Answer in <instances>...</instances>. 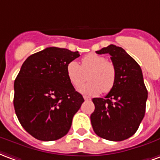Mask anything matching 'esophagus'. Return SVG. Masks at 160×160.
Returning a JSON list of instances; mask_svg holds the SVG:
<instances>
[{"mask_svg":"<svg viewBox=\"0 0 160 160\" xmlns=\"http://www.w3.org/2000/svg\"><path fill=\"white\" fill-rule=\"evenodd\" d=\"M83 99H84L85 101H90V100H91V98L88 97L87 95H84V96H83Z\"/></svg>","mask_w":160,"mask_h":160,"instance_id":"1","label":"esophagus"}]
</instances>
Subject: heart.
Returning <instances> with one entry per match:
<instances>
[{
	"instance_id": "1",
	"label": "heart",
	"mask_w": 160,
	"mask_h": 160,
	"mask_svg": "<svg viewBox=\"0 0 160 160\" xmlns=\"http://www.w3.org/2000/svg\"><path fill=\"white\" fill-rule=\"evenodd\" d=\"M88 72L89 82L79 88L80 93L97 95L102 91L107 93L113 88L117 76L116 67L104 56L90 53L82 59L81 66L75 60L70 61L66 66V76L75 88L83 83Z\"/></svg>"
}]
</instances>
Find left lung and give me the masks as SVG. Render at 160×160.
Masks as SVG:
<instances>
[{"instance_id": "left-lung-1", "label": "left lung", "mask_w": 160, "mask_h": 160, "mask_svg": "<svg viewBox=\"0 0 160 160\" xmlns=\"http://www.w3.org/2000/svg\"><path fill=\"white\" fill-rule=\"evenodd\" d=\"M109 53L116 67V82L105 98H94L93 129L101 138L120 142L132 136L144 118L148 90L142 69L120 47L111 44L96 51Z\"/></svg>"}]
</instances>
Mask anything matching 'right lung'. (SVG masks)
Masks as SVG:
<instances>
[{"mask_svg": "<svg viewBox=\"0 0 160 160\" xmlns=\"http://www.w3.org/2000/svg\"><path fill=\"white\" fill-rule=\"evenodd\" d=\"M80 54L47 48L29 56L14 81L13 106L21 125L36 139L49 142L66 136L84 101L66 76V66Z\"/></svg>", "mask_w": 160, "mask_h": 160, "instance_id": "add662e5", "label": "right lung"}]
</instances>
